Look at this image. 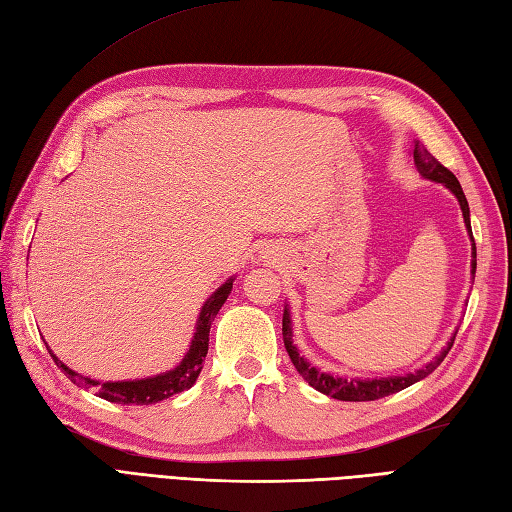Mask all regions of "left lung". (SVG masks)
Returning a JSON list of instances; mask_svg holds the SVG:
<instances>
[{
  "instance_id": "8db88e82",
  "label": "left lung",
  "mask_w": 512,
  "mask_h": 512,
  "mask_svg": "<svg viewBox=\"0 0 512 512\" xmlns=\"http://www.w3.org/2000/svg\"><path fill=\"white\" fill-rule=\"evenodd\" d=\"M412 159H414V165H417V170H419V174L423 178H427V181H434V183L445 185L449 192L456 196L458 205H460V211H462V218H465V227H467V233H469V240H471V257H473L471 259V275L475 279V266H478V261H475V242H473V233H471L469 202L465 198V192H462L458 178L451 174L447 168H443V165L438 163L432 157V154L425 150V146L419 144V141H414ZM456 334H458V329L454 331V334H451L449 342L441 349V353H438L436 358L427 362L425 366L417 368V371H414V373L390 375V377H371V379H368V377H340V375H334V373L320 371V368L312 366L299 353V349H296V344L292 340L294 331H292L290 305L288 303L283 305V344H285V351H288L294 368L301 373V377L314 390L323 392V395H327V397H334L338 401H375V399H382V397H388V395H395V392L421 382V379H425L427 375L434 373L438 366H441V362L445 360V355L451 349V344H454Z\"/></svg>"
}]
</instances>
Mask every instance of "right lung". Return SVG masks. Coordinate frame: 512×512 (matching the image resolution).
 I'll return each mask as SVG.
<instances>
[{
  "mask_svg": "<svg viewBox=\"0 0 512 512\" xmlns=\"http://www.w3.org/2000/svg\"><path fill=\"white\" fill-rule=\"evenodd\" d=\"M233 281H235V277H229L216 292L209 296L205 303H202L196 327H194V336H192V342H189L187 353L183 355L181 362L165 373L152 375V377H141V379H124V382H98V379H91V377L71 371L67 364H63L56 358L47 344L45 347H47V351H50L56 366L61 368V371L78 388H93L95 392H98V397L111 401V403H122V406H150V403H159V401L168 399L172 395H178V392H183L196 384V379L202 371V362H205L207 351H209L211 323H213V318H216V314L220 312L224 301L229 299V294L233 290Z\"/></svg>",
  "mask_w": 512,
  "mask_h": 512,
  "instance_id": "1",
  "label": "right lung"
}]
</instances>
